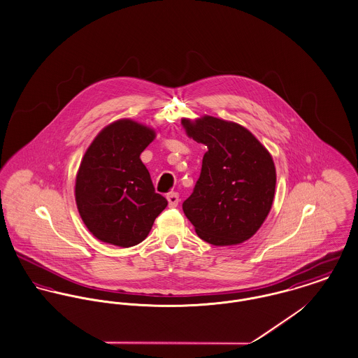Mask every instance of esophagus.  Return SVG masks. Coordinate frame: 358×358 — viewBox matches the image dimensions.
Returning a JSON list of instances; mask_svg holds the SVG:
<instances>
[{
	"label": "esophagus",
	"mask_w": 358,
	"mask_h": 358,
	"mask_svg": "<svg viewBox=\"0 0 358 358\" xmlns=\"http://www.w3.org/2000/svg\"><path fill=\"white\" fill-rule=\"evenodd\" d=\"M168 203L171 208H176L179 203V195L178 192H169L167 195Z\"/></svg>",
	"instance_id": "esophagus-1"
}]
</instances>
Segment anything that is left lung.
I'll return each mask as SVG.
<instances>
[{
  "mask_svg": "<svg viewBox=\"0 0 358 358\" xmlns=\"http://www.w3.org/2000/svg\"><path fill=\"white\" fill-rule=\"evenodd\" d=\"M187 136L208 146L199 179L183 212L199 238L213 245H236L262 227L275 192L271 155L235 122L205 115L182 120Z\"/></svg>",
  "mask_w": 358,
  "mask_h": 358,
  "instance_id": "left-lung-1",
  "label": "left lung"
}]
</instances>
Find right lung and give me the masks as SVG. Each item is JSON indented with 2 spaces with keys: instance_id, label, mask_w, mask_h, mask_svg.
<instances>
[{
  "instance_id": "obj_1",
  "label": "right lung",
  "mask_w": 358,
  "mask_h": 358,
  "mask_svg": "<svg viewBox=\"0 0 358 358\" xmlns=\"http://www.w3.org/2000/svg\"><path fill=\"white\" fill-rule=\"evenodd\" d=\"M156 131L131 120L106 126L87 149L76 176V203L85 227L118 247L141 243L167 199L153 187L140 155Z\"/></svg>"
}]
</instances>
